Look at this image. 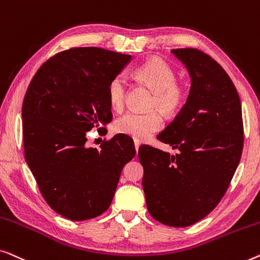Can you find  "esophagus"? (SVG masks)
I'll use <instances>...</instances> for the list:
<instances>
[{
  "instance_id": "esophagus-1",
  "label": "esophagus",
  "mask_w": 260,
  "mask_h": 260,
  "mask_svg": "<svg viewBox=\"0 0 260 260\" xmlns=\"http://www.w3.org/2000/svg\"><path fill=\"white\" fill-rule=\"evenodd\" d=\"M134 146H135V151H137V153H138V151H139V147H140V142L135 140V141H134Z\"/></svg>"
}]
</instances>
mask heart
I'll list each match as a JSON object with an SVG mask.
<instances>
[{
    "label": "heart",
    "mask_w": 260,
    "mask_h": 260,
    "mask_svg": "<svg viewBox=\"0 0 260 260\" xmlns=\"http://www.w3.org/2000/svg\"><path fill=\"white\" fill-rule=\"evenodd\" d=\"M134 74L153 92L149 108H156L164 115H173L182 107L185 90L177 81V73L170 64L160 58H152L135 69ZM127 83L122 75L111 80L107 95L109 105L115 111H120L125 105ZM162 126V119L158 112L137 113L128 112L114 123V128L120 134L127 135L135 140H145Z\"/></svg>",
    "instance_id": "b5f03b06"
}]
</instances>
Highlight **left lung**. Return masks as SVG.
<instances>
[{
    "instance_id": "obj_1",
    "label": "left lung",
    "mask_w": 260,
    "mask_h": 260,
    "mask_svg": "<svg viewBox=\"0 0 260 260\" xmlns=\"http://www.w3.org/2000/svg\"><path fill=\"white\" fill-rule=\"evenodd\" d=\"M171 53L187 69L191 88L158 139L179 152L145 145L138 155L149 214L161 224L186 228L224 197L243 152V118L238 92L218 62L198 49Z\"/></svg>"
}]
</instances>
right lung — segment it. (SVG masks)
<instances>
[{"label":"right lung","instance_id":"1","mask_svg":"<svg viewBox=\"0 0 260 260\" xmlns=\"http://www.w3.org/2000/svg\"><path fill=\"white\" fill-rule=\"evenodd\" d=\"M131 55L95 47L58 53L32 78L22 106L24 155L43 198L73 221L107 211L133 140L116 134L100 149L87 132L112 121L107 89Z\"/></svg>","mask_w":260,"mask_h":260}]
</instances>
